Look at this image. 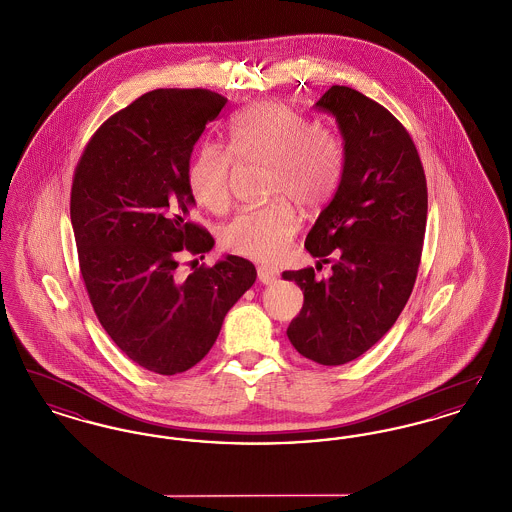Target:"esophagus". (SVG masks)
Listing matches in <instances>:
<instances>
[{
  "instance_id": "esophagus-1",
  "label": "esophagus",
  "mask_w": 512,
  "mask_h": 512,
  "mask_svg": "<svg viewBox=\"0 0 512 512\" xmlns=\"http://www.w3.org/2000/svg\"><path fill=\"white\" fill-rule=\"evenodd\" d=\"M257 276H259V282H261V284H272V282H276L278 272H276L274 268L259 267L257 268Z\"/></svg>"
}]
</instances>
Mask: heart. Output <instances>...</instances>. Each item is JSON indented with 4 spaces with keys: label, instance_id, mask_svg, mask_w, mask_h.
<instances>
[{
    "label": "heart",
    "instance_id": "heart-1",
    "mask_svg": "<svg viewBox=\"0 0 512 512\" xmlns=\"http://www.w3.org/2000/svg\"><path fill=\"white\" fill-rule=\"evenodd\" d=\"M228 151L203 144L188 165L186 184L197 205L222 213L230 205L234 159L268 165L263 207L245 209L220 232L224 249L255 261H276L292 242L299 220L290 198L315 209L336 192L343 172V144L326 124L311 122L292 105L257 101L238 111L226 130Z\"/></svg>",
    "mask_w": 512,
    "mask_h": 512
}]
</instances>
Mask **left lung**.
Here are the masks:
<instances>
[{"label":"left lung","instance_id":"1","mask_svg":"<svg viewBox=\"0 0 512 512\" xmlns=\"http://www.w3.org/2000/svg\"><path fill=\"white\" fill-rule=\"evenodd\" d=\"M318 109L336 117L343 172L305 247L330 263L286 270L303 292L288 326L293 347L318 365L355 361L380 340L407 305L422 257L428 215L426 176L405 126L390 111L347 86H332Z\"/></svg>","mask_w":512,"mask_h":512}]
</instances>
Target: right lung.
I'll return each mask as SVG.
<instances>
[{
	"label": "right lung",
	"instance_id": "1",
	"mask_svg": "<svg viewBox=\"0 0 512 512\" xmlns=\"http://www.w3.org/2000/svg\"><path fill=\"white\" fill-rule=\"evenodd\" d=\"M226 101L201 88L147 92L99 126L74 169L71 222L90 303L122 353L155 374L197 365L257 278L236 255L176 272L182 255L203 259L215 245L190 217L186 171Z\"/></svg>",
	"mask_w": 512,
	"mask_h": 512
}]
</instances>
